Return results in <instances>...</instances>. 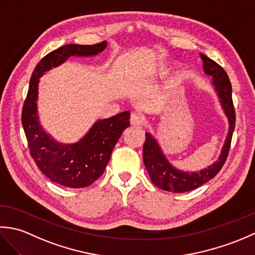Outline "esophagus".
Returning <instances> with one entry per match:
<instances>
[{
    "label": "esophagus",
    "instance_id": "1",
    "mask_svg": "<svg viewBox=\"0 0 255 255\" xmlns=\"http://www.w3.org/2000/svg\"><path fill=\"white\" fill-rule=\"evenodd\" d=\"M130 124L132 126H143L144 124L143 117L141 115H138V114H131Z\"/></svg>",
    "mask_w": 255,
    "mask_h": 255
}]
</instances>
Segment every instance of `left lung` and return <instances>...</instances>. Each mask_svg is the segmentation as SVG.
Wrapping results in <instances>:
<instances>
[{"label": "left lung", "instance_id": "1", "mask_svg": "<svg viewBox=\"0 0 255 255\" xmlns=\"http://www.w3.org/2000/svg\"><path fill=\"white\" fill-rule=\"evenodd\" d=\"M199 55L203 61L204 73L211 77L210 84L218 97L224 114L228 119L229 128L217 161L207 167L194 172H185L173 166L171 162L166 159L156 138L151 132H145V141L143 144V162L145 169L154 185L172 193L193 191L217 175L228 156L232 133L235 130L236 115L234 103H232L231 83L228 75L219 64L203 53H199Z\"/></svg>", "mask_w": 255, "mask_h": 255}]
</instances>
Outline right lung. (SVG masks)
Returning <instances> with one entry per match:
<instances>
[{"mask_svg": "<svg viewBox=\"0 0 255 255\" xmlns=\"http://www.w3.org/2000/svg\"><path fill=\"white\" fill-rule=\"evenodd\" d=\"M106 47V41L92 46L64 45L42 58L31 74L21 113V124L30 154L37 166L50 181L63 186H90L104 173L116 142L125 129L130 126V112H122L110 118L99 119L77 142H58L40 123L38 114L39 79L49 70L61 66L71 56L95 57Z\"/></svg>", "mask_w": 255, "mask_h": 255, "instance_id": "right-lung-1", "label": "right lung"}]
</instances>
